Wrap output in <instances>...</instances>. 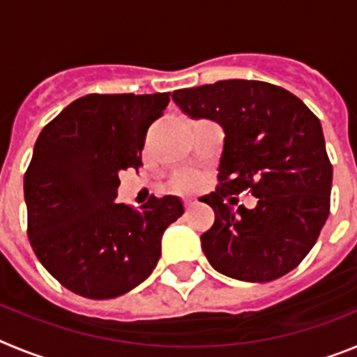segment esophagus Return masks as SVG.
Segmentation results:
<instances>
[{
  "mask_svg": "<svg viewBox=\"0 0 357 357\" xmlns=\"http://www.w3.org/2000/svg\"><path fill=\"white\" fill-rule=\"evenodd\" d=\"M193 207H195V202L193 200L185 202V213H189V211L193 209Z\"/></svg>",
  "mask_w": 357,
  "mask_h": 357,
  "instance_id": "1",
  "label": "esophagus"
}]
</instances>
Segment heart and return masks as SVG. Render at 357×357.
Listing matches in <instances>:
<instances>
[{"mask_svg":"<svg viewBox=\"0 0 357 357\" xmlns=\"http://www.w3.org/2000/svg\"><path fill=\"white\" fill-rule=\"evenodd\" d=\"M185 184H188L189 188H195V185L198 184V178H195V176H188V178H185Z\"/></svg>","mask_w":357,"mask_h":357,"instance_id":"obj_1","label":"heart"}]
</instances>
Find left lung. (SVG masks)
I'll list each match as a JSON object with an SVG mask.
<instances>
[{
	"label": "left lung",
	"mask_w": 357,
	"mask_h": 357,
	"mask_svg": "<svg viewBox=\"0 0 357 357\" xmlns=\"http://www.w3.org/2000/svg\"><path fill=\"white\" fill-rule=\"evenodd\" d=\"M172 98L189 118L216 121L225 134L220 185L202 197L214 209L200 238L211 266L247 282L291 272L329 216L333 166L320 119L289 91L257 80H220ZM247 188L258 206L234 213L222 200Z\"/></svg>",
	"instance_id": "8db88e82"
}]
</instances>
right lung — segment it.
I'll return each mask as SVG.
<instances>
[{"mask_svg":"<svg viewBox=\"0 0 357 357\" xmlns=\"http://www.w3.org/2000/svg\"><path fill=\"white\" fill-rule=\"evenodd\" d=\"M169 93L87 94L50 121L24 173L28 238L64 288L114 298L148 279L164 230L182 216L178 197H151L135 209L116 204L119 173L143 166L150 125Z\"/></svg>","mask_w":357,"mask_h":357,"instance_id":"obj_1","label":"right lung"}]
</instances>
